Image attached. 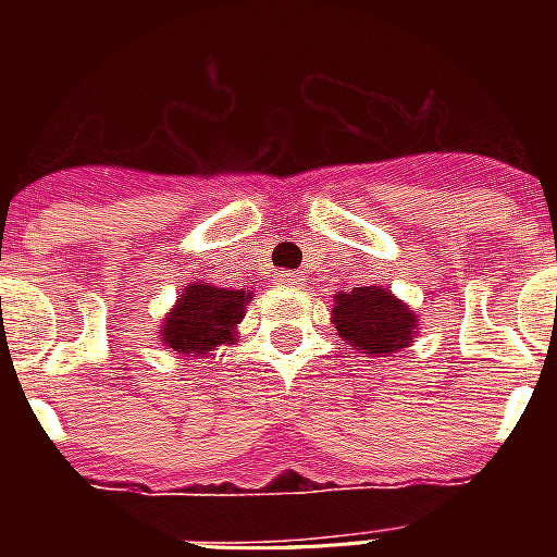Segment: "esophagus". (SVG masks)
Wrapping results in <instances>:
<instances>
[{"mask_svg":"<svg viewBox=\"0 0 557 557\" xmlns=\"http://www.w3.org/2000/svg\"><path fill=\"white\" fill-rule=\"evenodd\" d=\"M300 274H295V271H280L277 274V283L280 286H300Z\"/></svg>","mask_w":557,"mask_h":557,"instance_id":"1","label":"esophagus"}]
</instances>
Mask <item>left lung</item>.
<instances>
[{"instance_id": "1", "label": "left lung", "mask_w": 557, "mask_h": 557, "mask_svg": "<svg viewBox=\"0 0 557 557\" xmlns=\"http://www.w3.org/2000/svg\"><path fill=\"white\" fill-rule=\"evenodd\" d=\"M335 330L370 356H389L413 338L416 314L379 286H361L335 297Z\"/></svg>"}]
</instances>
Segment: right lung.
Wrapping results in <instances>:
<instances>
[{"instance_id": "add662e5", "label": "right lung", "mask_w": 557, "mask_h": 557, "mask_svg": "<svg viewBox=\"0 0 557 557\" xmlns=\"http://www.w3.org/2000/svg\"><path fill=\"white\" fill-rule=\"evenodd\" d=\"M248 297L251 295L245 292L193 283L178 297L176 309L168 314L161 326V338L173 352H185V356L210 352L222 341H234V326L245 314Z\"/></svg>"}]
</instances>
